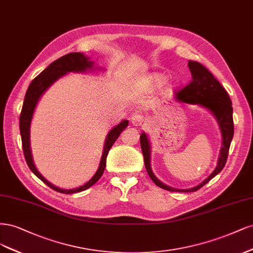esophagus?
I'll use <instances>...</instances> for the list:
<instances>
[{
  "mask_svg": "<svg viewBox=\"0 0 253 253\" xmlns=\"http://www.w3.org/2000/svg\"><path fill=\"white\" fill-rule=\"evenodd\" d=\"M131 122L134 126H142L145 122V118L141 115H138V113H136V115H134L131 118Z\"/></svg>",
  "mask_w": 253,
  "mask_h": 253,
  "instance_id": "34e87169",
  "label": "esophagus"
}]
</instances>
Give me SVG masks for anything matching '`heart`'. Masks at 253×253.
Here are the masks:
<instances>
[{"mask_svg": "<svg viewBox=\"0 0 253 253\" xmlns=\"http://www.w3.org/2000/svg\"><path fill=\"white\" fill-rule=\"evenodd\" d=\"M164 81H165V77L158 75V76H156V77L152 79V83L156 85V86H160L162 83H164Z\"/></svg>", "mask_w": 253, "mask_h": 253, "instance_id": "b5f03b06", "label": "heart"}]
</instances>
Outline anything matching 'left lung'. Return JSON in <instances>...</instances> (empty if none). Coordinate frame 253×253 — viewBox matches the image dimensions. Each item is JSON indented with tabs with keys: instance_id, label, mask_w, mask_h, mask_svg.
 I'll return each instance as SVG.
<instances>
[{
	"instance_id": "left-lung-1",
	"label": "left lung",
	"mask_w": 253,
	"mask_h": 253,
	"mask_svg": "<svg viewBox=\"0 0 253 253\" xmlns=\"http://www.w3.org/2000/svg\"><path fill=\"white\" fill-rule=\"evenodd\" d=\"M188 66L191 71L192 80L188 85H186L184 88L181 89V90L175 92L176 100L189 104L202 105L213 113L222 131L223 147L221 149V156H219L216 168L205 181L202 182L197 187H193V188L190 189H175L172 188V187H169L165 184H163L161 181L158 180L156 175L153 174L150 167V144L147 135L145 133H142L140 140L146 170H147V172L154 184L159 186L160 188L168 191H197L200 188H202L204 185L207 184L211 178H213L217 173L221 172L227 162L228 152H229L234 131L232 103L229 95H228L227 91L225 90V88L213 77L212 73H211L205 66H203L201 63L197 61H189Z\"/></svg>"
}]
</instances>
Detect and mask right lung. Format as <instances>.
Wrapping results in <instances>:
<instances>
[{
	"instance_id": "right-lung-1",
	"label": "right lung",
	"mask_w": 253,
	"mask_h": 253,
	"mask_svg": "<svg viewBox=\"0 0 253 253\" xmlns=\"http://www.w3.org/2000/svg\"><path fill=\"white\" fill-rule=\"evenodd\" d=\"M92 66H93V63L91 61H89L88 58H86L84 54L80 53V52H71L68 54H65L62 56V58L52 62L49 66L41 72L37 78L32 80V82L30 83L27 91H26L25 99H24L23 107H22V111H21V116H20V132H21V137H22L23 152H24V157H25L28 167L30 168L32 172H34L40 178L41 181L44 182L47 186H49L51 189L58 191V192H61V193H65V194L84 191L100 180V177L102 176L104 170H105V167H106V158H107V154H108L110 148L112 147V145L115 144L117 138L121 134V132L123 131V130L128 126V121L124 120L123 122H121L119 125H117L115 128H112L109 131L107 138H106V143H105L102 160L100 163V167H99V169H97L95 174L83 186H81V187H79V188H76V189H69V190L61 189V188H58V187L53 186L47 180H45V178L41 175L39 171L37 170V168L34 164V161H32L31 150H30V142H29L30 122H31L32 115H34V111H35V108H36L39 99H40V96L44 93L46 89L49 87L54 82V81H56L67 72L85 71L86 69L91 68Z\"/></svg>"
}]
</instances>
